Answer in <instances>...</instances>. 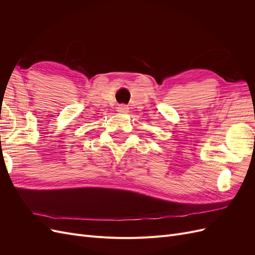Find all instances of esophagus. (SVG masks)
Segmentation results:
<instances>
[{
  "label": "esophagus",
  "instance_id": "34e87169",
  "mask_svg": "<svg viewBox=\"0 0 255 255\" xmlns=\"http://www.w3.org/2000/svg\"><path fill=\"white\" fill-rule=\"evenodd\" d=\"M117 112L120 114H127V113H128V107L125 104H121L117 107Z\"/></svg>",
  "mask_w": 255,
  "mask_h": 255
}]
</instances>
